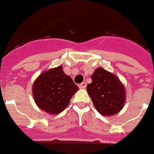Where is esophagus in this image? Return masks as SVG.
Returning <instances> with one entry per match:
<instances>
[{"label": "esophagus", "instance_id": "esophagus-1", "mask_svg": "<svg viewBox=\"0 0 154 154\" xmlns=\"http://www.w3.org/2000/svg\"><path fill=\"white\" fill-rule=\"evenodd\" d=\"M86 85H87L86 82H82L81 84H79V88H81V89H85V88L86 87Z\"/></svg>", "mask_w": 154, "mask_h": 154}]
</instances>
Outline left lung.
Listing matches in <instances>:
<instances>
[{
	"mask_svg": "<svg viewBox=\"0 0 154 154\" xmlns=\"http://www.w3.org/2000/svg\"><path fill=\"white\" fill-rule=\"evenodd\" d=\"M92 83L87 92L97 111L103 116L119 113L125 102V90L119 79L103 68H98L91 75Z\"/></svg>",
	"mask_w": 154,
	"mask_h": 154,
	"instance_id": "1",
	"label": "left lung"
}]
</instances>
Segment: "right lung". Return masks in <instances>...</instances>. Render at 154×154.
<instances>
[{"mask_svg":"<svg viewBox=\"0 0 154 154\" xmlns=\"http://www.w3.org/2000/svg\"><path fill=\"white\" fill-rule=\"evenodd\" d=\"M79 89L61 66L42 73L33 85V97L37 106L51 114L62 112Z\"/></svg>","mask_w":154,"mask_h":154,"instance_id":"1","label":"right lung"}]
</instances>
